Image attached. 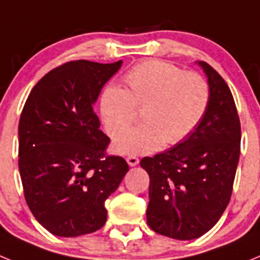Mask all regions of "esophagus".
I'll list each match as a JSON object with an SVG mask.
<instances>
[{
    "label": "esophagus",
    "mask_w": 260,
    "mask_h": 260,
    "mask_svg": "<svg viewBox=\"0 0 260 260\" xmlns=\"http://www.w3.org/2000/svg\"><path fill=\"white\" fill-rule=\"evenodd\" d=\"M126 161L130 167H135V165L139 164V158L135 157V156H128V157H126Z\"/></svg>",
    "instance_id": "1"
}]
</instances>
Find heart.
I'll return each mask as SVG.
<instances>
[{"mask_svg":"<svg viewBox=\"0 0 260 260\" xmlns=\"http://www.w3.org/2000/svg\"><path fill=\"white\" fill-rule=\"evenodd\" d=\"M125 83L126 89L109 84L100 99V113L110 137L134 120L135 107L144 108L145 122L113 142V150L121 155H144L164 143H180L201 123L210 102V88L202 75L168 62H142L126 74Z\"/></svg>","mask_w":260,"mask_h":260,"instance_id":"heart-1","label":"heart"}]
</instances>
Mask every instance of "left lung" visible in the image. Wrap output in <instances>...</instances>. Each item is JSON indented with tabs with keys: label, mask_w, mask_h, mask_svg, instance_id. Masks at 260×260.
Here are the masks:
<instances>
[{
	"label": "left lung",
	"mask_w": 260,
	"mask_h": 260,
	"mask_svg": "<svg viewBox=\"0 0 260 260\" xmlns=\"http://www.w3.org/2000/svg\"><path fill=\"white\" fill-rule=\"evenodd\" d=\"M197 63L210 88L203 119L182 142L141 161L150 176L147 222L181 241L201 237L219 221L240 160L241 125L231 89L208 63Z\"/></svg>",
	"instance_id": "8db88e82"
}]
</instances>
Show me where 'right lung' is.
Segmentation results:
<instances>
[{"mask_svg":"<svg viewBox=\"0 0 260 260\" xmlns=\"http://www.w3.org/2000/svg\"><path fill=\"white\" fill-rule=\"evenodd\" d=\"M122 66L80 61L53 69L31 89L18 127L19 173L32 215L58 237L99 231L105 201L128 171L119 156H105L109 138L93 105Z\"/></svg>","mask_w":260,"mask_h":260,"instance_id":"obj_1","label":"right lung"}]
</instances>
